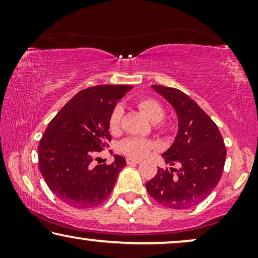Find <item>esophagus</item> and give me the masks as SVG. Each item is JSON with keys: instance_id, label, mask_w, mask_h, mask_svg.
I'll return each mask as SVG.
<instances>
[{"instance_id": "esophagus-1", "label": "esophagus", "mask_w": 258, "mask_h": 258, "mask_svg": "<svg viewBox=\"0 0 258 258\" xmlns=\"http://www.w3.org/2000/svg\"><path fill=\"white\" fill-rule=\"evenodd\" d=\"M126 164H129V165H133V164H139L140 163V160H135V158H130V157H128L126 158Z\"/></svg>"}]
</instances>
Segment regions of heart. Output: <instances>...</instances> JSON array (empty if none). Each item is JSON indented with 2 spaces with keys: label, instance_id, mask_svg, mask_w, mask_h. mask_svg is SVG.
I'll return each instance as SVG.
<instances>
[{
  "label": "heart",
  "instance_id": "obj_1",
  "mask_svg": "<svg viewBox=\"0 0 258 258\" xmlns=\"http://www.w3.org/2000/svg\"><path fill=\"white\" fill-rule=\"evenodd\" d=\"M137 108L147 116L150 121L157 122L158 129H167V123L161 121L164 116V107L160 101L153 97H141L136 101ZM123 109L121 105H116L112 109L108 119V126L111 134H117L121 130ZM156 148L153 141L141 137H129L119 143V151L129 157L143 158L146 157L151 150Z\"/></svg>",
  "mask_w": 258,
  "mask_h": 258
}]
</instances>
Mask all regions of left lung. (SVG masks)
Returning <instances> with one entry per match:
<instances>
[{
    "label": "left lung",
    "instance_id": "obj_1",
    "mask_svg": "<svg viewBox=\"0 0 258 258\" xmlns=\"http://www.w3.org/2000/svg\"><path fill=\"white\" fill-rule=\"evenodd\" d=\"M178 117V133L163 153L164 161L178 169H158L146 183L147 191L162 206L188 209L206 200L220 182L227 150L215 122L188 95L176 88L153 86Z\"/></svg>",
    "mask_w": 258,
    "mask_h": 258
}]
</instances>
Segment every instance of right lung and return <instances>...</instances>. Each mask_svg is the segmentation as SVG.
Masks as SVG:
<instances>
[{"label": "right lung", "instance_id": "right-lung-1", "mask_svg": "<svg viewBox=\"0 0 258 258\" xmlns=\"http://www.w3.org/2000/svg\"><path fill=\"white\" fill-rule=\"evenodd\" d=\"M132 86L101 84L77 93L48 124L40 146L41 174L52 194L77 209L96 207L114 189L125 158L94 165L95 154L108 147L109 115Z\"/></svg>", "mask_w": 258, "mask_h": 258}]
</instances>
